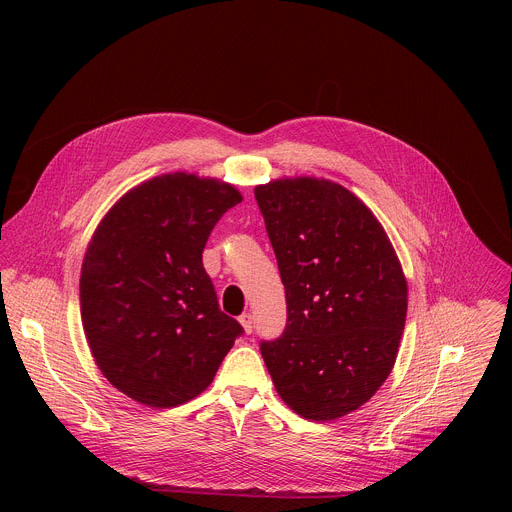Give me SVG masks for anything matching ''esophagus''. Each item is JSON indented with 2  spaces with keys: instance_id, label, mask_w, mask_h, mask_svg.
Segmentation results:
<instances>
[{
  "instance_id": "esophagus-1",
  "label": "esophagus",
  "mask_w": 512,
  "mask_h": 512,
  "mask_svg": "<svg viewBox=\"0 0 512 512\" xmlns=\"http://www.w3.org/2000/svg\"><path fill=\"white\" fill-rule=\"evenodd\" d=\"M239 322H241V326H243L245 334H251V332H253V316H251L249 312L241 314V316H239Z\"/></svg>"
}]
</instances>
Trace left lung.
Here are the masks:
<instances>
[{"label": "left lung", "instance_id": "8db88e82", "mask_svg": "<svg viewBox=\"0 0 512 512\" xmlns=\"http://www.w3.org/2000/svg\"><path fill=\"white\" fill-rule=\"evenodd\" d=\"M287 302L281 338L261 344L283 403L334 421L387 381L407 316V279L373 210L314 176L255 188Z\"/></svg>", "mask_w": 512, "mask_h": 512}]
</instances>
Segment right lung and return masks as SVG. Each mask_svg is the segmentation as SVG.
<instances>
[{
	"label": "right lung",
	"mask_w": 512,
	"mask_h": 512,
	"mask_svg": "<svg viewBox=\"0 0 512 512\" xmlns=\"http://www.w3.org/2000/svg\"><path fill=\"white\" fill-rule=\"evenodd\" d=\"M241 200L223 180L162 174L125 192L95 229L83 330L103 377L133 401L166 409L198 397L243 332L202 265L210 231Z\"/></svg>",
	"instance_id": "right-lung-1"
}]
</instances>
